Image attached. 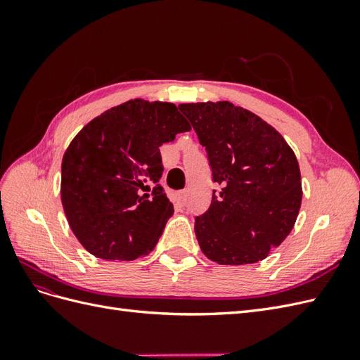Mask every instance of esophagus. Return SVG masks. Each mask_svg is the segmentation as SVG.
I'll use <instances>...</instances> for the list:
<instances>
[{"mask_svg":"<svg viewBox=\"0 0 360 360\" xmlns=\"http://www.w3.org/2000/svg\"><path fill=\"white\" fill-rule=\"evenodd\" d=\"M174 202H176L177 205H184V202H186V192L179 191L174 193Z\"/></svg>","mask_w":360,"mask_h":360,"instance_id":"1","label":"esophagus"}]
</instances>
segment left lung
I'll return each instance as SVG.
<instances>
[{"label":"left lung","mask_w":360,"mask_h":360,"mask_svg":"<svg viewBox=\"0 0 360 360\" xmlns=\"http://www.w3.org/2000/svg\"><path fill=\"white\" fill-rule=\"evenodd\" d=\"M205 147L219 193L195 219L202 254L224 266L258 263L291 233L302 204L292 148L278 130L231 102L181 103Z\"/></svg>","instance_id":"8db88e82"}]
</instances>
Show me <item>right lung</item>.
<instances>
[{"label":"right lung","instance_id":"add662e5","mask_svg":"<svg viewBox=\"0 0 360 360\" xmlns=\"http://www.w3.org/2000/svg\"><path fill=\"white\" fill-rule=\"evenodd\" d=\"M188 130L174 103L132 99L97 115L72 139L61 162V202L91 255L132 261L155 249L174 213L158 184L159 147Z\"/></svg>","mask_w":360,"mask_h":360}]
</instances>
